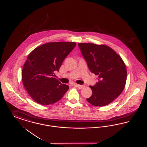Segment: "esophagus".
I'll list each match as a JSON object with an SVG mask.
<instances>
[{
	"instance_id": "obj_1",
	"label": "esophagus",
	"mask_w": 147,
	"mask_h": 147,
	"mask_svg": "<svg viewBox=\"0 0 147 147\" xmlns=\"http://www.w3.org/2000/svg\"><path fill=\"white\" fill-rule=\"evenodd\" d=\"M75 85H76V86H77V87H78V88H79V89H82L84 88V87H85V86H84V85H79V84H75Z\"/></svg>"
}]
</instances>
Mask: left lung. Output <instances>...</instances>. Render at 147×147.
Masks as SVG:
<instances>
[{
  "label": "left lung",
  "mask_w": 147,
  "mask_h": 147,
  "mask_svg": "<svg viewBox=\"0 0 147 147\" xmlns=\"http://www.w3.org/2000/svg\"><path fill=\"white\" fill-rule=\"evenodd\" d=\"M90 70L98 77V83L90 86L91 105L104 106L111 103L123 90L127 80L126 65L121 57L109 46L91 43H79Z\"/></svg>",
  "instance_id": "8db88e82"
}]
</instances>
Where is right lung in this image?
I'll use <instances>...</instances> for the list:
<instances>
[{
    "label": "right lung",
    "instance_id": "add662e5",
    "mask_svg": "<svg viewBox=\"0 0 147 147\" xmlns=\"http://www.w3.org/2000/svg\"><path fill=\"white\" fill-rule=\"evenodd\" d=\"M74 42H49L34 49L22 70L24 86L36 102L49 105L58 101L69 89L54 76L65 58L76 47Z\"/></svg>",
    "mask_w": 147,
    "mask_h": 147
}]
</instances>
